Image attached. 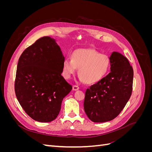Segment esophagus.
Masks as SVG:
<instances>
[{"label": "esophagus", "mask_w": 152, "mask_h": 152, "mask_svg": "<svg viewBox=\"0 0 152 152\" xmlns=\"http://www.w3.org/2000/svg\"><path fill=\"white\" fill-rule=\"evenodd\" d=\"M72 89H73V91H77V90H78V89H79V87L76 86V85H73V87H72Z\"/></svg>", "instance_id": "1"}]
</instances>
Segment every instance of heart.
<instances>
[{
	"label": "heart",
	"instance_id": "b5f03b06",
	"mask_svg": "<svg viewBox=\"0 0 152 152\" xmlns=\"http://www.w3.org/2000/svg\"><path fill=\"white\" fill-rule=\"evenodd\" d=\"M110 66L109 57L93 49H79L73 51L71 59H65L62 64V74L69 79L76 72L81 81L94 84L107 74Z\"/></svg>",
	"mask_w": 152,
	"mask_h": 152
}]
</instances>
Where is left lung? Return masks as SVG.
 Listing matches in <instances>:
<instances>
[{
	"label": "left lung",
	"instance_id": "left-lung-1",
	"mask_svg": "<svg viewBox=\"0 0 152 152\" xmlns=\"http://www.w3.org/2000/svg\"><path fill=\"white\" fill-rule=\"evenodd\" d=\"M110 60L111 72L86 91L84 111L94 122H105L117 117L132 94L133 69L128 59L113 52Z\"/></svg>",
	"mask_w": 152,
	"mask_h": 152
}]
</instances>
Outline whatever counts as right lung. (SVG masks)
<instances>
[{
	"label": "right lung",
	"mask_w": 152,
	"mask_h": 152,
	"mask_svg": "<svg viewBox=\"0 0 152 152\" xmlns=\"http://www.w3.org/2000/svg\"><path fill=\"white\" fill-rule=\"evenodd\" d=\"M64 59L60 48L50 37L37 40L19 58L15 94L23 109L36 121H54L72 89L61 75Z\"/></svg>",
	"instance_id": "add662e5"
}]
</instances>
